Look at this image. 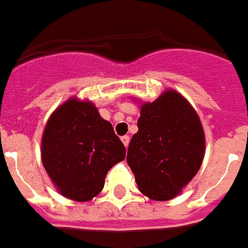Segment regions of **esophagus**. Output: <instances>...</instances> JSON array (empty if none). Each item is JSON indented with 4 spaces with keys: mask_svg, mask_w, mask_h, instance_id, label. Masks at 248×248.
Listing matches in <instances>:
<instances>
[{
    "mask_svg": "<svg viewBox=\"0 0 248 248\" xmlns=\"http://www.w3.org/2000/svg\"><path fill=\"white\" fill-rule=\"evenodd\" d=\"M122 142H123V144L125 146V147H128V144H129V137L128 136L122 137Z\"/></svg>",
    "mask_w": 248,
    "mask_h": 248,
    "instance_id": "esophagus-1",
    "label": "esophagus"
}]
</instances>
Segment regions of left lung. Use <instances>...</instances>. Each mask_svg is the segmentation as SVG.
<instances>
[{
	"instance_id": "1",
	"label": "left lung",
	"mask_w": 248,
	"mask_h": 248,
	"mask_svg": "<svg viewBox=\"0 0 248 248\" xmlns=\"http://www.w3.org/2000/svg\"><path fill=\"white\" fill-rule=\"evenodd\" d=\"M140 108L138 132L130 140L126 162L140 192L154 201H169L202 165V123L187 98L174 90L164 91Z\"/></svg>"
}]
</instances>
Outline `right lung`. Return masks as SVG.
<instances>
[{"label":"right lung","instance_id":"add662e5","mask_svg":"<svg viewBox=\"0 0 248 248\" xmlns=\"http://www.w3.org/2000/svg\"><path fill=\"white\" fill-rule=\"evenodd\" d=\"M41 158L61 196L87 202L102 191L108 170L125 158V147L93 102L70 97L46 123Z\"/></svg>","mask_w":248,"mask_h":248}]
</instances>
